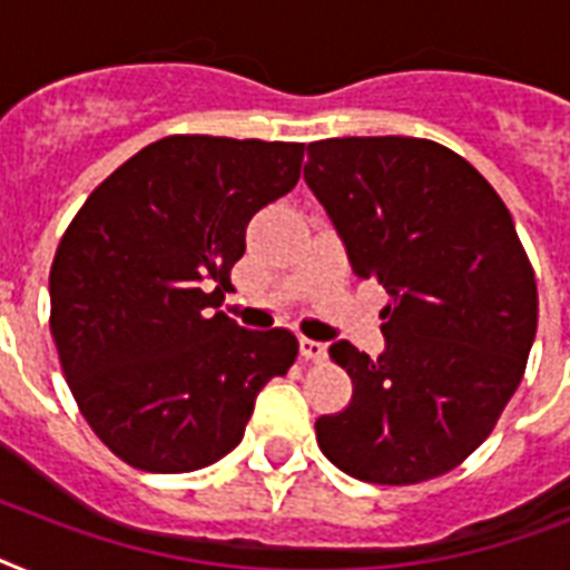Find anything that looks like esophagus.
<instances>
[{"instance_id":"esophagus-1","label":"esophagus","mask_w":570,"mask_h":570,"mask_svg":"<svg viewBox=\"0 0 570 570\" xmlns=\"http://www.w3.org/2000/svg\"><path fill=\"white\" fill-rule=\"evenodd\" d=\"M302 357L304 361L320 364V361L328 357V346H325V343H316V340H302Z\"/></svg>"}]
</instances>
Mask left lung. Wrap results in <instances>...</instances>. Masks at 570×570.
<instances>
[{"mask_svg":"<svg viewBox=\"0 0 570 570\" xmlns=\"http://www.w3.org/2000/svg\"><path fill=\"white\" fill-rule=\"evenodd\" d=\"M304 180L357 277L390 295L384 352L328 348L352 402L316 420L331 464L373 485H416L459 468L509 405L527 370L539 289L491 183L429 138H325Z\"/></svg>","mask_w":570,"mask_h":570,"instance_id":"left-lung-1","label":"left lung"}]
</instances>
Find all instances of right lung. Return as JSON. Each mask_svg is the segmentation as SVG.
Returning a JSON list of instances; mask_svg holds the SVG:
<instances>
[{"mask_svg": "<svg viewBox=\"0 0 570 570\" xmlns=\"http://www.w3.org/2000/svg\"><path fill=\"white\" fill-rule=\"evenodd\" d=\"M304 145L168 136L109 174L58 242L49 331L76 405L129 468L189 473L242 441L298 355L286 328L222 313L254 215L302 177Z\"/></svg>", "mask_w": 570, "mask_h": 570, "instance_id": "add662e5", "label": "right lung"}]
</instances>
